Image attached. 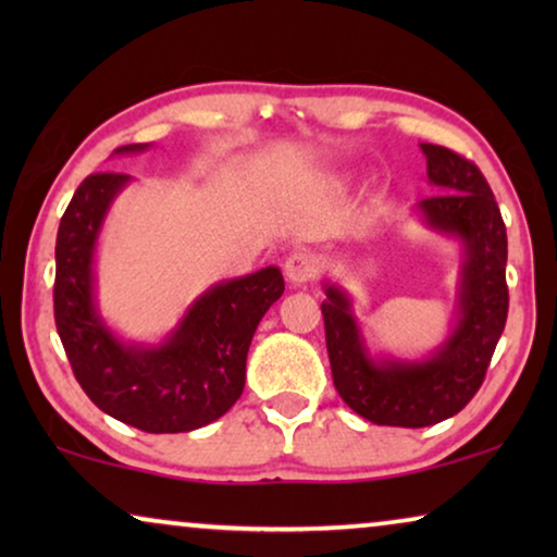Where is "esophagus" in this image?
Segmentation results:
<instances>
[{
  "mask_svg": "<svg viewBox=\"0 0 557 557\" xmlns=\"http://www.w3.org/2000/svg\"><path fill=\"white\" fill-rule=\"evenodd\" d=\"M317 269H319V261L311 253H307V250H296V253L288 256L284 263L286 278L292 281L294 286L309 284V281L317 276Z\"/></svg>",
  "mask_w": 557,
  "mask_h": 557,
  "instance_id": "obj_1",
  "label": "esophagus"
}]
</instances>
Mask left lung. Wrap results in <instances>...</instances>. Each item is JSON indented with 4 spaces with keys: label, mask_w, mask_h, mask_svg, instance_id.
<instances>
[{
    "label": "left lung",
    "mask_w": 557,
    "mask_h": 557,
    "mask_svg": "<svg viewBox=\"0 0 557 557\" xmlns=\"http://www.w3.org/2000/svg\"><path fill=\"white\" fill-rule=\"evenodd\" d=\"M429 185L441 195L416 205L421 223L459 246L454 317L446 337L418 357L375 349L352 296L322 281L326 352L339 398L377 425L423 429L474 398L507 322V231L484 174L451 149L421 144Z\"/></svg>",
    "instance_id": "left-lung-1"
}]
</instances>
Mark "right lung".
<instances>
[{
	"instance_id": "add662e5",
	"label": "right lung",
	"mask_w": 557,
	"mask_h": 557,
	"mask_svg": "<svg viewBox=\"0 0 557 557\" xmlns=\"http://www.w3.org/2000/svg\"><path fill=\"white\" fill-rule=\"evenodd\" d=\"M151 144L119 147L141 154ZM128 174H90L75 189L55 243V324L78 383L103 413L147 433L202 429L235 406L246 385L256 326L284 294L278 265L218 281L159 342L128 339L98 307L96 253Z\"/></svg>"
}]
</instances>
